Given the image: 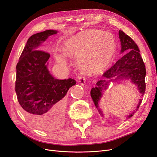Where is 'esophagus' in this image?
Here are the masks:
<instances>
[{
  "mask_svg": "<svg viewBox=\"0 0 157 157\" xmlns=\"http://www.w3.org/2000/svg\"><path fill=\"white\" fill-rule=\"evenodd\" d=\"M78 82L81 84L82 85H84L85 84V82H86V78H85L84 76L82 74H79L78 75Z\"/></svg>",
  "mask_w": 157,
  "mask_h": 157,
  "instance_id": "1",
  "label": "esophagus"
}]
</instances>
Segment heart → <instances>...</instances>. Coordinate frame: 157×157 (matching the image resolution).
<instances>
[{
  "label": "heart",
  "mask_w": 157,
  "mask_h": 157,
  "mask_svg": "<svg viewBox=\"0 0 157 157\" xmlns=\"http://www.w3.org/2000/svg\"><path fill=\"white\" fill-rule=\"evenodd\" d=\"M82 36H86V40H95L96 42L99 41V42L98 50L89 55L82 57L80 59V65L88 71H99L105 69L115 55V36L110 32H105L96 29H86L71 37L65 42L63 50L65 56L71 58H75L80 56L79 46L77 44V41ZM56 59L61 63H67V60L60 54H56Z\"/></svg>",
  "instance_id": "heart-1"
}]
</instances>
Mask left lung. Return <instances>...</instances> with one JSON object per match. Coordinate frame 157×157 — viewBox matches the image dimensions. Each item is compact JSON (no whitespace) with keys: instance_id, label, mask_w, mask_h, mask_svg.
Returning <instances> with one entry per match:
<instances>
[{"instance_id":"1","label":"left lung","mask_w":157,"mask_h":157,"mask_svg":"<svg viewBox=\"0 0 157 157\" xmlns=\"http://www.w3.org/2000/svg\"><path fill=\"white\" fill-rule=\"evenodd\" d=\"M118 35L121 44V54H124V56L103 74L101 79L97 82L96 87L92 88L90 94L99 114L103 116L102 111L99 107V102L104 92L106 91L112 82L115 84L130 80L132 84L137 86V90L141 94V99H139L135 110L126 116L128 118L134 115L142 101L141 98L145 93L146 87L145 82L146 69L140 54L139 48L135 42L121 30L118 31Z\"/></svg>"}]
</instances>
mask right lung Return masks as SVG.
<instances>
[{"label": "right lung", "mask_w": 157, "mask_h": 157, "mask_svg": "<svg viewBox=\"0 0 157 157\" xmlns=\"http://www.w3.org/2000/svg\"><path fill=\"white\" fill-rule=\"evenodd\" d=\"M56 33L50 29L29 37L16 66L17 100L27 121L40 130L48 128L56 118L63 115V98L76 84L72 78H54L47 67L50 54L39 50L50 36Z\"/></svg>", "instance_id": "right-lung-1"}]
</instances>
